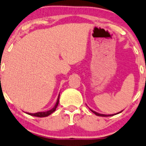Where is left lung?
I'll use <instances>...</instances> for the list:
<instances>
[{"mask_svg":"<svg viewBox=\"0 0 146 146\" xmlns=\"http://www.w3.org/2000/svg\"><path fill=\"white\" fill-rule=\"evenodd\" d=\"M90 110H91L92 112V113H94L95 115H98V116H101V117H107V116H113V115H103V114H100V113H96V112H95V111H93L92 110H91L90 109ZM122 112V111H121ZM121 112H119V113H121Z\"/></svg>","mask_w":146,"mask_h":146,"instance_id":"1","label":"left lung"}]
</instances>
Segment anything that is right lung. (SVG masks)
Listing matches in <instances>:
<instances>
[{
	"label": "right lung",
	"instance_id": "add662e5",
	"mask_svg": "<svg viewBox=\"0 0 146 146\" xmlns=\"http://www.w3.org/2000/svg\"><path fill=\"white\" fill-rule=\"evenodd\" d=\"M59 96H58V99H57V101H56V104H55L54 107L52 109L48 110V111L38 112V113H27V114L30 115H32V116H35V117H47V116L50 115V114H52L53 112H54L55 110H56V107H57L58 104H59Z\"/></svg>",
	"mask_w": 146,
	"mask_h": 146
}]
</instances>
